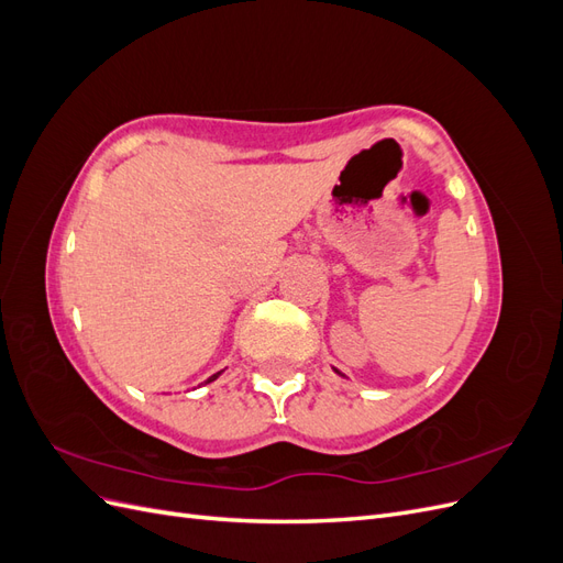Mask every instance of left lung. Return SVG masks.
Returning <instances> with one entry per match:
<instances>
[{"instance_id": "obj_1", "label": "left lung", "mask_w": 563, "mask_h": 563, "mask_svg": "<svg viewBox=\"0 0 563 563\" xmlns=\"http://www.w3.org/2000/svg\"><path fill=\"white\" fill-rule=\"evenodd\" d=\"M333 371H335V373H338V376H343V373H340V371H338V368H333ZM343 378H345V376H343Z\"/></svg>"}]
</instances>
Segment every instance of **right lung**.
<instances>
[{"mask_svg": "<svg viewBox=\"0 0 563 563\" xmlns=\"http://www.w3.org/2000/svg\"><path fill=\"white\" fill-rule=\"evenodd\" d=\"M218 376H220V371H218V373H213V376H211V378H209V380H207V383H213V380H216V378H218Z\"/></svg>", "mask_w": 563, "mask_h": 563, "instance_id": "1", "label": "right lung"}]
</instances>
